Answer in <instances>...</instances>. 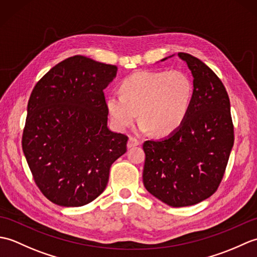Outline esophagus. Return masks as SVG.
I'll use <instances>...</instances> for the list:
<instances>
[{"instance_id":"obj_1","label":"esophagus","mask_w":257,"mask_h":257,"mask_svg":"<svg viewBox=\"0 0 257 257\" xmlns=\"http://www.w3.org/2000/svg\"><path fill=\"white\" fill-rule=\"evenodd\" d=\"M139 145H140V141L137 138H135V137H130L129 140H128V144H127L128 148H133V147L139 146Z\"/></svg>"}]
</instances>
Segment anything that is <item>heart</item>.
I'll return each mask as SVG.
<instances>
[{"instance_id": "b5f03b06", "label": "heart", "mask_w": 257, "mask_h": 257, "mask_svg": "<svg viewBox=\"0 0 257 257\" xmlns=\"http://www.w3.org/2000/svg\"><path fill=\"white\" fill-rule=\"evenodd\" d=\"M121 94L107 98V109L113 124L120 130L130 127L137 118L141 132L159 137L171 135L181 127L193 99V84L182 70L139 72L125 77Z\"/></svg>"}]
</instances>
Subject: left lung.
Segmentation results:
<instances>
[{"label": "left lung", "mask_w": 257, "mask_h": 257, "mask_svg": "<svg viewBox=\"0 0 257 257\" xmlns=\"http://www.w3.org/2000/svg\"><path fill=\"white\" fill-rule=\"evenodd\" d=\"M178 55L194 78L189 113L168 138L147 140L143 146L145 188L173 207L194 205L215 193L234 144L230 98L224 85L199 58L187 53Z\"/></svg>", "instance_id": "obj_1"}]
</instances>
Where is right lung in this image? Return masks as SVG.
Segmentation results:
<instances>
[{
  "mask_svg": "<svg viewBox=\"0 0 257 257\" xmlns=\"http://www.w3.org/2000/svg\"><path fill=\"white\" fill-rule=\"evenodd\" d=\"M116 74L114 65L76 55L55 65L32 91L22 148L36 185L53 203H90L127 151V136L107 127L103 89Z\"/></svg>",
  "mask_w": 257,
  "mask_h": 257,
  "instance_id": "1",
  "label": "right lung"
}]
</instances>
